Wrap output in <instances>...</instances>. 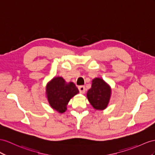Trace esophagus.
<instances>
[{
	"instance_id": "obj_1",
	"label": "esophagus",
	"mask_w": 155,
	"mask_h": 155,
	"mask_svg": "<svg viewBox=\"0 0 155 155\" xmlns=\"http://www.w3.org/2000/svg\"><path fill=\"white\" fill-rule=\"evenodd\" d=\"M78 90L80 91V93L81 94H84L85 92V87L84 86H81L78 87Z\"/></svg>"
}]
</instances>
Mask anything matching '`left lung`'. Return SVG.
<instances>
[{
	"label": "left lung",
	"mask_w": 155,
	"mask_h": 155,
	"mask_svg": "<svg viewBox=\"0 0 155 155\" xmlns=\"http://www.w3.org/2000/svg\"><path fill=\"white\" fill-rule=\"evenodd\" d=\"M112 90L101 78H95L92 81V87L87 92L86 96L90 104L96 110H103L107 107Z\"/></svg>",
	"instance_id": "left-lung-1"
}]
</instances>
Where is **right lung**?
Returning a JSON list of instances; mask_svg holds the SVG:
<instances>
[{
  "label": "right lung",
  "instance_id": "add662e5",
  "mask_svg": "<svg viewBox=\"0 0 155 155\" xmlns=\"http://www.w3.org/2000/svg\"><path fill=\"white\" fill-rule=\"evenodd\" d=\"M79 93L73 82H67L61 77H55L47 83L46 97L50 107L59 113L67 110L70 100Z\"/></svg>",
  "mask_w": 155,
  "mask_h": 155
}]
</instances>
